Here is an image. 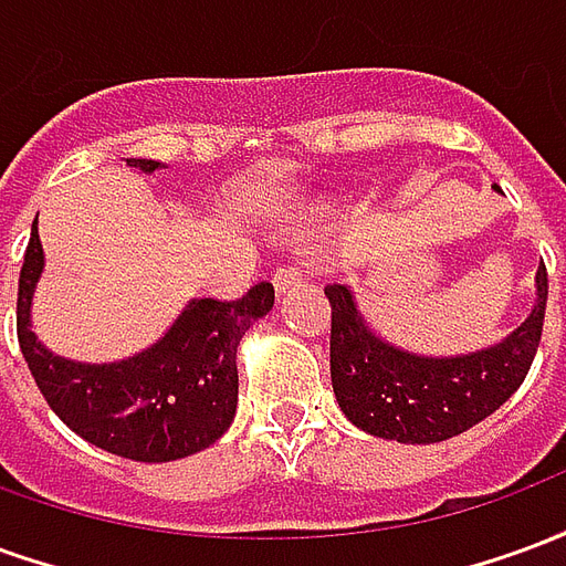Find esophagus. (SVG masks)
I'll return each instance as SVG.
<instances>
[{
  "label": "esophagus",
  "mask_w": 566,
  "mask_h": 566,
  "mask_svg": "<svg viewBox=\"0 0 566 566\" xmlns=\"http://www.w3.org/2000/svg\"><path fill=\"white\" fill-rule=\"evenodd\" d=\"M300 279H303V270L296 263H282V266H275V272H272V284H275L279 294L291 291L294 284H300Z\"/></svg>",
  "instance_id": "1"
}]
</instances>
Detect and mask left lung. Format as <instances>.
I'll use <instances>...</instances> for the list:
<instances>
[{
    "mask_svg": "<svg viewBox=\"0 0 566 566\" xmlns=\"http://www.w3.org/2000/svg\"><path fill=\"white\" fill-rule=\"evenodd\" d=\"M331 379L345 418L373 437L430 446L470 430L518 391L534 364L546 318V263L536 303L503 343L454 357L409 355L369 331L345 284H327Z\"/></svg>",
    "mask_w": 566,
    "mask_h": 566,
    "instance_id": "obj_1",
    "label": "left lung"
}]
</instances>
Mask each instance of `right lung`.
Segmentation results:
<instances>
[{"label": "right lung", "mask_w": 566, "mask_h": 566, "mask_svg": "<svg viewBox=\"0 0 566 566\" xmlns=\"http://www.w3.org/2000/svg\"><path fill=\"white\" fill-rule=\"evenodd\" d=\"M142 172L157 160H127ZM39 221V214H35ZM44 254L32 223L18 284V343L32 379L60 421L129 461L166 463L209 449L235 416L239 339L275 303L270 282L239 300H193L148 352L117 364H75L51 355L30 331V306Z\"/></svg>", "instance_id": "1"}]
</instances>
